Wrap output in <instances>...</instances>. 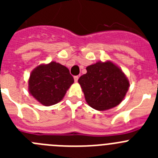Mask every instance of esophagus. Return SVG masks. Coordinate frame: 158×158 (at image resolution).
I'll use <instances>...</instances> for the list:
<instances>
[{
    "instance_id": "34e87169",
    "label": "esophagus",
    "mask_w": 158,
    "mask_h": 158,
    "mask_svg": "<svg viewBox=\"0 0 158 158\" xmlns=\"http://www.w3.org/2000/svg\"><path fill=\"white\" fill-rule=\"evenodd\" d=\"M73 78H74V81L75 82H77L78 78H79V77H78V76H74V77H73Z\"/></svg>"
}]
</instances>
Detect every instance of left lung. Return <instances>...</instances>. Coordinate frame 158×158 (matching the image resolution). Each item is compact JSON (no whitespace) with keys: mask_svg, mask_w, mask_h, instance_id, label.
<instances>
[{"mask_svg":"<svg viewBox=\"0 0 158 158\" xmlns=\"http://www.w3.org/2000/svg\"><path fill=\"white\" fill-rule=\"evenodd\" d=\"M87 73L78 79L90 107L104 111L121 103L129 87V81L112 62H97L86 68Z\"/></svg>","mask_w":158,"mask_h":158,"instance_id":"obj_1","label":"left lung"}]
</instances>
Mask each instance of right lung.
Wrapping results in <instances>:
<instances>
[{"instance_id":"right-lung-1","label":"right lung","mask_w":158,"mask_h":158,"mask_svg":"<svg viewBox=\"0 0 158 158\" xmlns=\"http://www.w3.org/2000/svg\"><path fill=\"white\" fill-rule=\"evenodd\" d=\"M73 81L66 67L52 62L39 65L32 71L28 81L29 92L42 104L51 106L63 98Z\"/></svg>"}]
</instances>
